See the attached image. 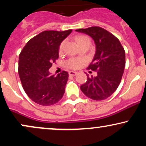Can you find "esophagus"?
<instances>
[{"instance_id":"obj_1","label":"esophagus","mask_w":146,"mask_h":146,"mask_svg":"<svg viewBox=\"0 0 146 146\" xmlns=\"http://www.w3.org/2000/svg\"><path fill=\"white\" fill-rule=\"evenodd\" d=\"M68 74H69L70 76H75V75L77 74V72H75V71H69Z\"/></svg>"}]
</instances>
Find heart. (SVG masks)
<instances>
[{"label": "heart", "instance_id": "1", "mask_svg": "<svg viewBox=\"0 0 146 146\" xmlns=\"http://www.w3.org/2000/svg\"><path fill=\"white\" fill-rule=\"evenodd\" d=\"M76 41L77 42H78L79 46H80V45L82 44H84V43H87V42L90 43L89 38H88V36H84V35H80V36H78V38H76ZM63 46H64V42H62L61 44H60V48H59L60 51H62ZM82 63V62L81 60L74 59V58H73V59H71L68 60L67 62V65L68 66V67L73 68V69H75V68H78L80 67V66H81Z\"/></svg>", "mask_w": 146, "mask_h": 146}]
</instances>
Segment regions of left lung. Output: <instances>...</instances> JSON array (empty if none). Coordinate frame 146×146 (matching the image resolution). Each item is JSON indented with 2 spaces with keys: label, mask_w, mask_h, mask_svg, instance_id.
<instances>
[{
  "label": "left lung",
  "mask_w": 146,
  "mask_h": 146,
  "mask_svg": "<svg viewBox=\"0 0 146 146\" xmlns=\"http://www.w3.org/2000/svg\"><path fill=\"white\" fill-rule=\"evenodd\" d=\"M93 38L96 51L88 68L98 71L96 77L87 74L86 83L80 88L86 97L103 100L116 90L121 80L125 64V54L119 40L114 35L100 27L75 30Z\"/></svg>",
  "instance_id": "8db88e82"
}]
</instances>
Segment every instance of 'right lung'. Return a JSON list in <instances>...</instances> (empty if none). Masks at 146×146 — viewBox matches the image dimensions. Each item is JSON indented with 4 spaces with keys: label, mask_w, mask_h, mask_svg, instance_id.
<instances>
[{
    "label": "right lung",
    "mask_w": 146,
    "mask_h": 146,
    "mask_svg": "<svg viewBox=\"0 0 146 146\" xmlns=\"http://www.w3.org/2000/svg\"><path fill=\"white\" fill-rule=\"evenodd\" d=\"M72 30L44 31L27 43L19 56L18 74L25 93L41 106L53 105L62 98L68 73L51 75L48 69L59 57V47Z\"/></svg>",
    "instance_id": "1"
}]
</instances>
